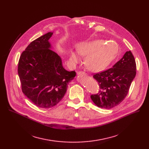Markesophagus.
Returning a JSON list of instances; mask_svg holds the SVG:
<instances>
[{"label": "esophagus", "instance_id": "obj_1", "mask_svg": "<svg viewBox=\"0 0 149 149\" xmlns=\"http://www.w3.org/2000/svg\"><path fill=\"white\" fill-rule=\"evenodd\" d=\"M78 75H86V73L84 72H83V71H79L78 72Z\"/></svg>", "mask_w": 149, "mask_h": 149}]
</instances>
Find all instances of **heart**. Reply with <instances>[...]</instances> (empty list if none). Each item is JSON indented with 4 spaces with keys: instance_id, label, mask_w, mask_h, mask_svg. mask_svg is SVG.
<instances>
[{
    "instance_id": "heart-1",
    "label": "heart",
    "mask_w": 149,
    "mask_h": 149,
    "mask_svg": "<svg viewBox=\"0 0 149 149\" xmlns=\"http://www.w3.org/2000/svg\"><path fill=\"white\" fill-rule=\"evenodd\" d=\"M77 51L80 55L86 56L84 64L88 69L97 72L105 69L111 63L118 52V47L112 42L95 40L80 43L77 46ZM69 60L72 63L75 64L80 58L76 52H71Z\"/></svg>"
}]
</instances>
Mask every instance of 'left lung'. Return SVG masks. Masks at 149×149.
Masks as SVG:
<instances>
[{"label":"left lung","mask_w":149,"mask_h":149,"mask_svg":"<svg viewBox=\"0 0 149 149\" xmlns=\"http://www.w3.org/2000/svg\"><path fill=\"white\" fill-rule=\"evenodd\" d=\"M136 69L135 58L129 51L112 68L93 75L100 90L91 95L93 102L103 109H111L120 104L127 95L136 75Z\"/></svg>","instance_id":"left-lung-1"}]
</instances>
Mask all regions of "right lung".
Wrapping results in <instances>:
<instances>
[{
    "mask_svg": "<svg viewBox=\"0 0 149 149\" xmlns=\"http://www.w3.org/2000/svg\"><path fill=\"white\" fill-rule=\"evenodd\" d=\"M52 34L48 33L31 42L18 63L22 92L34 105L45 109L60 102L76 75L64 69L60 57L51 49L48 40Z\"/></svg>",
    "mask_w": 149,
    "mask_h": 149,
    "instance_id": "1",
    "label": "right lung"
}]
</instances>
